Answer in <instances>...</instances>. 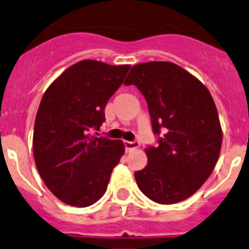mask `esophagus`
<instances>
[{
	"instance_id": "34e87169",
	"label": "esophagus",
	"mask_w": 249,
	"mask_h": 249,
	"mask_svg": "<svg viewBox=\"0 0 249 249\" xmlns=\"http://www.w3.org/2000/svg\"><path fill=\"white\" fill-rule=\"evenodd\" d=\"M123 144H124V149H126L127 151L132 150V149L139 148V142H137V141H133V142L124 141L123 142Z\"/></svg>"
}]
</instances>
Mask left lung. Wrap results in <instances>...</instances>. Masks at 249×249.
Instances as JSON below:
<instances>
[{"instance_id": "left-lung-1", "label": "left lung", "mask_w": 249, "mask_h": 249, "mask_svg": "<svg viewBox=\"0 0 249 249\" xmlns=\"http://www.w3.org/2000/svg\"><path fill=\"white\" fill-rule=\"evenodd\" d=\"M136 85L148 104L158 145L134 172L139 189L159 204L187 199L214 170L222 143L216 106L196 77L171 62L132 67L124 85Z\"/></svg>"}]
</instances>
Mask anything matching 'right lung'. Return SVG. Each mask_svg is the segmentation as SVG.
<instances>
[{
	"label": "right lung",
	"mask_w": 249,
	"mask_h": 249,
	"mask_svg": "<svg viewBox=\"0 0 249 249\" xmlns=\"http://www.w3.org/2000/svg\"><path fill=\"white\" fill-rule=\"evenodd\" d=\"M129 68L79 61L42 96L33 136L35 164L47 188L66 204L84 208L98 202L124 153L121 141L91 133L105 121L106 104Z\"/></svg>",
	"instance_id": "right-lung-1"
}]
</instances>
